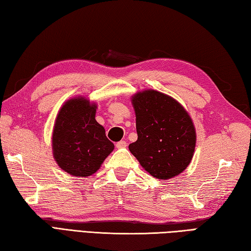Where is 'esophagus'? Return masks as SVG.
I'll return each mask as SVG.
<instances>
[{"label":"esophagus","instance_id":"34e87169","mask_svg":"<svg viewBox=\"0 0 251 251\" xmlns=\"http://www.w3.org/2000/svg\"><path fill=\"white\" fill-rule=\"evenodd\" d=\"M127 147V142L126 141H124V140H122V141H119L116 144V148L117 149H123V148H126Z\"/></svg>","mask_w":251,"mask_h":251}]
</instances>
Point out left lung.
<instances>
[{"instance_id": "left-lung-1", "label": "left lung", "mask_w": 251, "mask_h": 251, "mask_svg": "<svg viewBox=\"0 0 251 251\" xmlns=\"http://www.w3.org/2000/svg\"><path fill=\"white\" fill-rule=\"evenodd\" d=\"M138 139L129 151L150 175L170 179L189 165L195 153L196 128L185 107L153 89L131 97Z\"/></svg>"}]
</instances>
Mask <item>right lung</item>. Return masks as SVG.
<instances>
[{
  "instance_id": "1",
  "label": "right lung",
  "mask_w": 251,
  "mask_h": 251,
  "mask_svg": "<svg viewBox=\"0 0 251 251\" xmlns=\"http://www.w3.org/2000/svg\"><path fill=\"white\" fill-rule=\"evenodd\" d=\"M97 103L85 97L64 102L54 122L52 151L54 160L66 173L87 177L100 169L114 145L104 127L96 121Z\"/></svg>"
}]
</instances>
